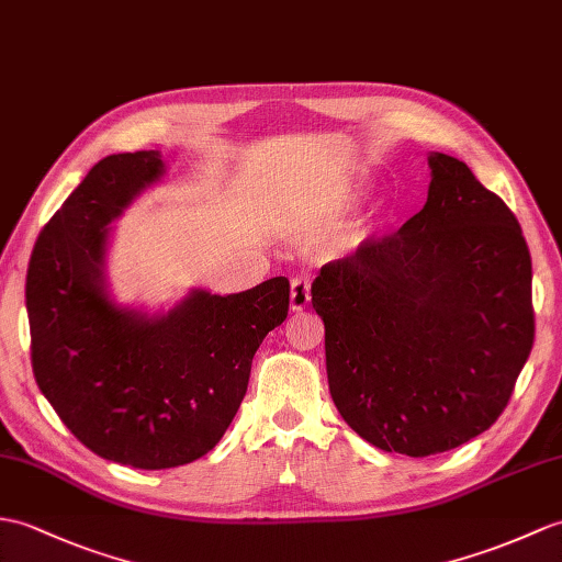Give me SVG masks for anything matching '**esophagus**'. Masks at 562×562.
<instances>
[{"instance_id": "obj_1", "label": "esophagus", "mask_w": 562, "mask_h": 562, "mask_svg": "<svg viewBox=\"0 0 562 562\" xmlns=\"http://www.w3.org/2000/svg\"><path fill=\"white\" fill-rule=\"evenodd\" d=\"M311 302V282L304 276H296L292 280V296H290V306L292 311H304Z\"/></svg>"}]
</instances>
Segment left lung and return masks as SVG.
Segmentation results:
<instances>
[{
    "mask_svg": "<svg viewBox=\"0 0 562 562\" xmlns=\"http://www.w3.org/2000/svg\"><path fill=\"white\" fill-rule=\"evenodd\" d=\"M428 165L422 211L311 284L337 412L371 446L409 458L491 428L533 347L515 213L462 160L436 153Z\"/></svg>",
    "mask_w": 562,
    "mask_h": 562,
    "instance_id": "8db88e82",
    "label": "left lung"
}]
</instances>
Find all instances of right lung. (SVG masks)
<instances>
[{
    "mask_svg": "<svg viewBox=\"0 0 562 562\" xmlns=\"http://www.w3.org/2000/svg\"><path fill=\"white\" fill-rule=\"evenodd\" d=\"M160 175L155 150L100 160L43 227L25 278L37 387L88 450L136 469L189 464L217 446L256 349L290 311L286 278L193 292L160 318L110 302L108 225Z\"/></svg>",
    "mask_w": 562,
    "mask_h": 562,
    "instance_id": "1",
    "label": "right lung"
}]
</instances>
